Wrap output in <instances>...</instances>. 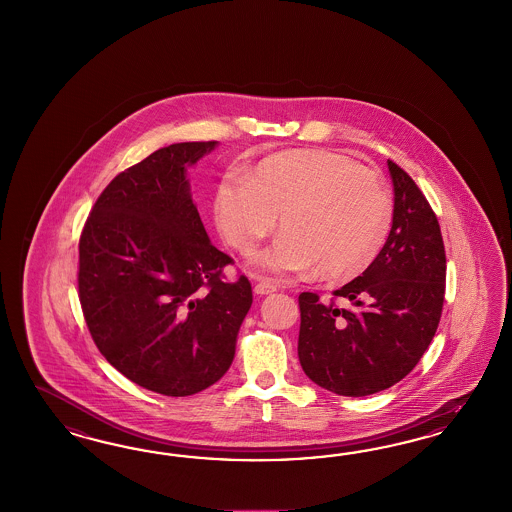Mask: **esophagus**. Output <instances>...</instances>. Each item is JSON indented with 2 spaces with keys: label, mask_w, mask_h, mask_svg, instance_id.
Segmentation results:
<instances>
[{
  "label": "esophagus",
  "mask_w": 512,
  "mask_h": 512,
  "mask_svg": "<svg viewBox=\"0 0 512 512\" xmlns=\"http://www.w3.org/2000/svg\"><path fill=\"white\" fill-rule=\"evenodd\" d=\"M257 295H270L274 291H278V285L272 281V279H261L259 283H255V289H253Z\"/></svg>",
  "instance_id": "1"
}]
</instances>
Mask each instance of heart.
I'll return each mask as SVG.
<instances>
[{"instance_id": "b5f03b06", "label": "heart", "mask_w": 512, "mask_h": 512, "mask_svg": "<svg viewBox=\"0 0 512 512\" xmlns=\"http://www.w3.org/2000/svg\"><path fill=\"white\" fill-rule=\"evenodd\" d=\"M285 233L253 257L261 272L353 276L387 242L392 202L377 172L334 150H285L251 174L221 182L216 219L240 253L257 248L278 223Z\"/></svg>"}]
</instances>
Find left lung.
Segmentation results:
<instances>
[{
    "mask_svg": "<svg viewBox=\"0 0 512 512\" xmlns=\"http://www.w3.org/2000/svg\"><path fill=\"white\" fill-rule=\"evenodd\" d=\"M387 163L394 214L379 255L330 302L317 293L298 296L302 370L340 396H368L402 381L434 340L445 302L447 257L437 216L415 180Z\"/></svg>",
    "mask_w": 512,
    "mask_h": 512,
    "instance_id": "1",
    "label": "left lung"
}]
</instances>
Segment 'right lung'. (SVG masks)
Listing matches in <instances>:
<instances>
[{
    "label": "right lung",
    "instance_id": "right-lung-1",
    "mask_svg": "<svg viewBox=\"0 0 512 512\" xmlns=\"http://www.w3.org/2000/svg\"><path fill=\"white\" fill-rule=\"evenodd\" d=\"M216 140L178 142L120 172L78 240V300L101 355L139 387L191 396L233 364L253 293L204 231L186 171Z\"/></svg>",
    "mask_w": 512,
    "mask_h": 512
}]
</instances>
